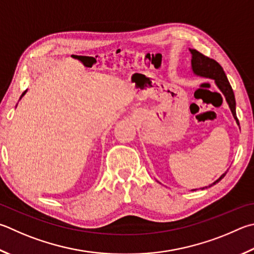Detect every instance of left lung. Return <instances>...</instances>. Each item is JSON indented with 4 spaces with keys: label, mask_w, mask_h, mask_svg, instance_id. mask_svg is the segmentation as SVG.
Returning a JSON list of instances; mask_svg holds the SVG:
<instances>
[{
    "label": "left lung",
    "mask_w": 254,
    "mask_h": 254,
    "mask_svg": "<svg viewBox=\"0 0 254 254\" xmlns=\"http://www.w3.org/2000/svg\"><path fill=\"white\" fill-rule=\"evenodd\" d=\"M190 52L192 54L191 65H192L193 72H194L196 75L209 77V79H213L215 81V84L218 85L220 91L224 94L225 100H227L229 107H230V109H231L233 117H234V119H236L237 123L239 124V120L237 118V112H236V98H234L233 90H232L231 85H230L228 77H227V75H225L222 66H221L220 64L215 61V60L205 57V55L200 53L199 51L190 49ZM225 174H227V172L221 175V177L216 180L215 182L210 184L209 187H204L202 189H206V188L214 186L215 183H218L225 177Z\"/></svg>",
    "instance_id": "left-lung-1"
}]
</instances>
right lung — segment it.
<instances>
[{
	"label": "right lung",
	"instance_id": "add662e5",
	"mask_svg": "<svg viewBox=\"0 0 254 254\" xmlns=\"http://www.w3.org/2000/svg\"><path fill=\"white\" fill-rule=\"evenodd\" d=\"M25 93H26V90H25V91H24V92H23V93H22V95H21V98H22V96H23V95H24V94H25Z\"/></svg>",
	"mask_w": 254,
	"mask_h": 254
}]
</instances>
